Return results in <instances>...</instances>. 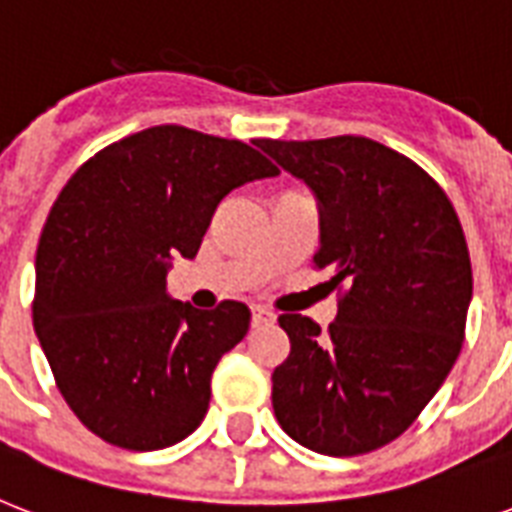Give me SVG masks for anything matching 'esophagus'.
Wrapping results in <instances>:
<instances>
[{
	"instance_id": "esophagus-1",
	"label": "esophagus",
	"mask_w": 512,
	"mask_h": 512,
	"mask_svg": "<svg viewBox=\"0 0 512 512\" xmlns=\"http://www.w3.org/2000/svg\"><path fill=\"white\" fill-rule=\"evenodd\" d=\"M276 321V313L273 311H265V308H255L252 311V324L255 327H265V324H273Z\"/></svg>"
}]
</instances>
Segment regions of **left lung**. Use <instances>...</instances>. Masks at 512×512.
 Returning a JSON list of instances; mask_svg holds the SVG:
<instances>
[{
  "label": "left lung",
  "instance_id": "1",
  "mask_svg": "<svg viewBox=\"0 0 512 512\" xmlns=\"http://www.w3.org/2000/svg\"><path fill=\"white\" fill-rule=\"evenodd\" d=\"M319 199V271L340 292L327 335L284 313L289 356L273 369L287 436L329 457L380 449L412 425L465 340L473 268L444 188L377 140H257Z\"/></svg>",
  "mask_w": 512,
  "mask_h": 512
}]
</instances>
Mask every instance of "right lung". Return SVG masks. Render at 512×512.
<instances>
[{
  "label": "right lung",
  "mask_w": 512,
  "mask_h": 512,
  "mask_svg": "<svg viewBox=\"0 0 512 512\" xmlns=\"http://www.w3.org/2000/svg\"><path fill=\"white\" fill-rule=\"evenodd\" d=\"M273 175L241 140L162 124L98 151L60 191L36 247L34 329L60 396L95 436L154 452L199 428L249 308L172 300L170 260L196 257L223 196Z\"/></svg>",
  "instance_id": "1"
}]
</instances>
